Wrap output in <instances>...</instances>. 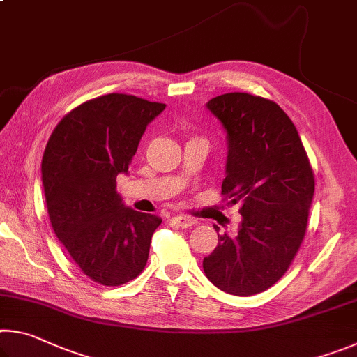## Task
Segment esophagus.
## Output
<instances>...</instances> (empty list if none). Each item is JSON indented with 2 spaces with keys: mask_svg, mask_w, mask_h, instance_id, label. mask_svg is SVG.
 <instances>
[{
  "mask_svg": "<svg viewBox=\"0 0 357 357\" xmlns=\"http://www.w3.org/2000/svg\"><path fill=\"white\" fill-rule=\"evenodd\" d=\"M172 223L176 227H181V228H189L193 225V219H190V217H184V215H174L172 219Z\"/></svg>",
  "mask_w": 357,
  "mask_h": 357,
  "instance_id": "obj_1",
  "label": "esophagus"
}]
</instances>
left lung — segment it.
I'll list each match as a JSON object with an SVG mask.
<instances>
[{"label": "left lung", "mask_w": 357, "mask_h": 357, "mask_svg": "<svg viewBox=\"0 0 357 357\" xmlns=\"http://www.w3.org/2000/svg\"><path fill=\"white\" fill-rule=\"evenodd\" d=\"M206 108L227 132L222 193L241 204L243 220L234 236L219 238L203 271L222 291L252 296L273 287L298 253L315 179L293 121L275 102L228 93Z\"/></svg>", "instance_id": "8db88e82"}]
</instances>
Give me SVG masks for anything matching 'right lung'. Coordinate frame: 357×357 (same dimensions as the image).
<instances>
[{"mask_svg": "<svg viewBox=\"0 0 357 357\" xmlns=\"http://www.w3.org/2000/svg\"><path fill=\"white\" fill-rule=\"evenodd\" d=\"M165 104L130 94L88 100L59 121L42 157V184L56 238L89 279L134 280L162 219L126 206L116 190L146 126Z\"/></svg>", "mask_w": 357, "mask_h": 357, "instance_id": "add662e5", "label": "right lung"}]
</instances>
